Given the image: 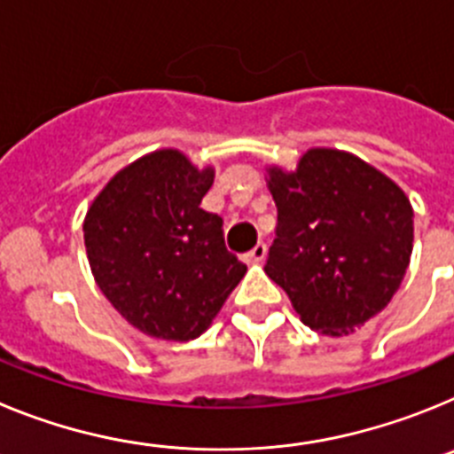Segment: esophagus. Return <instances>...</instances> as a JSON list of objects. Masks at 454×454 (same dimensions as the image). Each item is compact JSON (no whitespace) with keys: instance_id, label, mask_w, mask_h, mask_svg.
Listing matches in <instances>:
<instances>
[{"instance_id":"obj_1","label":"esophagus","mask_w":454,"mask_h":454,"mask_svg":"<svg viewBox=\"0 0 454 454\" xmlns=\"http://www.w3.org/2000/svg\"><path fill=\"white\" fill-rule=\"evenodd\" d=\"M266 254H268L266 243H256V246L246 254V262L247 263H262L263 259H266Z\"/></svg>"}]
</instances>
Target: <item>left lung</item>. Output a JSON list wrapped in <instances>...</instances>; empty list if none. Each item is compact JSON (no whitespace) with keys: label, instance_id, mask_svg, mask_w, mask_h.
Returning a JSON list of instances; mask_svg holds the SVG:
<instances>
[{"label":"left lung","instance_id":"left-lung-1","mask_svg":"<svg viewBox=\"0 0 454 454\" xmlns=\"http://www.w3.org/2000/svg\"><path fill=\"white\" fill-rule=\"evenodd\" d=\"M266 172L277 230L263 270L311 330L350 334L400 288L414 208L398 184L350 152L314 147L293 172Z\"/></svg>","mask_w":454,"mask_h":454}]
</instances>
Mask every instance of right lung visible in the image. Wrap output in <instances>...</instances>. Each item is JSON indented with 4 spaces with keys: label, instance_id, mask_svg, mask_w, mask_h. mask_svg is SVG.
<instances>
[{
    "label": "right lung",
    "instance_id": "1",
    "mask_svg": "<svg viewBox=\"0 0 454 454\" xmlns=\"http://www.w3.org/2000/svg\"><path fill=\"white\" fill-rule=\"evenodd\" d=\"M214 175L179 150H156L114 175L88 208L92 277L143 334L198 339L246 275L224 247L223 218L200 207Z\"/></svg>",
    "mask_w": 454,
    "mask_h": 454
}]
</instances>
